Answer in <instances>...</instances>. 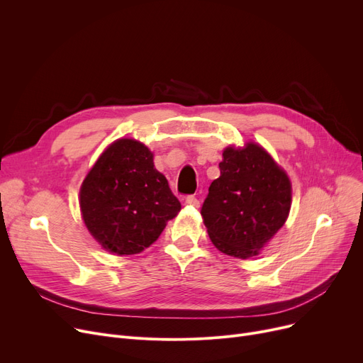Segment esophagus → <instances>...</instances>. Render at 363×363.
<instances>
[{
    "label": "esophagus",
    "mask_w": 363,
    "mask_h": 363,
    "mask_svg": "<svg viewBox=\"0 0 363 363\" xmlns=\"http://www.w3.org/2000/svg\"><path fill=\"white\" fill-rule=\"evenodd\" d=\"M185 203H186L188 206L200 207V200H199L197 197H194V196H188V197H185Z\"/></svg>",
    "instance_id": "34e87169"
}]
</instances>
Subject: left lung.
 <instances>
[{"label":"left lung","instance_id":"obj_1","mask_svg":"<svg viewBox=\"0 0 363 363\" xmlns=\"http://www.w3.org/2000/svg\"><path fill=\"white\" fill-rule=\"evenodd\" d=\"M222 156L220 177L208 186L201 207L203 222L219 252L249 259L287 220L291 184L259 144L228 147Z\"/></svg>","mask_w":363,"mask_h":363}]
</instances>
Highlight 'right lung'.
<instances>
[{"mask_svg":"<svg viewBox=\"0 0 363 363\" xmlns=\"http://www.w3.org/2000/svg\"><path fill=\"white\" fill-rule=\"evenodd\" d=\"M79 204L91 235L121 256L150 247L181 211L152 152L129 138L114 141L95 162L82 182Z\"/></svg>","mask_w":363,"mask_h":363,"instance_id":"right-lung-1","label":"right lung"}]
</instances>
